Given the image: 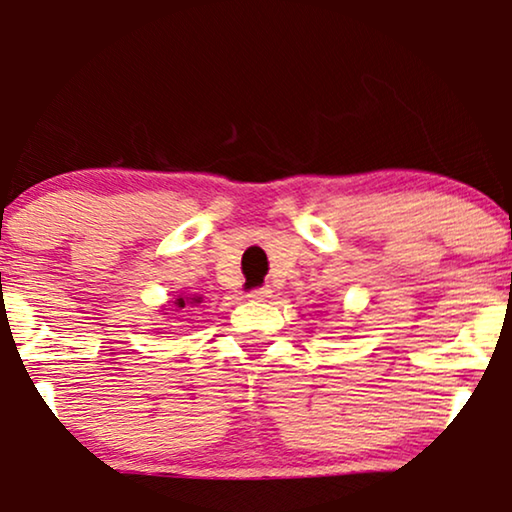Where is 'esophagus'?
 <instances>
[{
  "label": "esophagus",
  "instance_id": "obj_1",
  "mask_svg": "<svg viewBox=\"0 0 512 512\" xmlns=\"http://www.w3.org/2000/svg\"><path fill=\"white\" fill-rule=\"evenodd\" d=\"M248 297L255 302H262V300H267V297H271V288H255V290H250Z\"/></svg>",
  "mask_w": 512,
  "mask_h": 512
}]
</instances>
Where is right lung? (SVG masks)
I'll use <instances>...</instances> for the list:
<instances>
[{"label": "right lung", "mask_w": 512, "mask_h": 512, "mask_svg": "<svg viewBox=\"0 0 512 512\" xmlns=\"http://www.w3.org/2000/svg\"><path fill=\"white\" fill-rule=\"evenodd\" d=\"M203 302V297L200 295H174L172 300H170V304H167V307H163V309H167V312L170 314H181V312H189L191 307H198V304ZM167 312H163V314H167Z\"/></svg>", "instance_id": "add662e5"}]
</instances>
